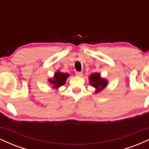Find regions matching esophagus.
I'll return each instance as SVG.
<instances>
[{"instance_id": "obj_1", "label": "esophagus", "mask_w": 149, "mask_h": 149, "mask_svg": "<svg viewBox=\"0 0 149 149\" xmlns=\"http://www.w3.org/2000/svg\"><path fill=\"white\" fill-rule=\"evenodd\" d=\"M76 75L77 76H80V77H82L83 75V72H76Z\"/></svg>"}]
</instances>
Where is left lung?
Segmentation results:
<instances>
[{
  "label": "left lung",
  "instance_id": "8db88e82",
  "mask_svg": "<svg viewBox=\"0 0 149 149\" xmlns=\"http://www.w3.org/2000/svg\"><path fill=\"white\" fill-rule=\"evenodd\" d=\"M89 80H90L89 81L90 84L96 89L95 90L96 93H99L102 90H103L108 85L107 80H106L105 78H102L99 73H92L89 77Z\"/></svg>",
  "mask_w": 149,
  "mask_h": 149
}]
</instances>
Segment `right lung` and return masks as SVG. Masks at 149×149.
<instances>
[{"label": "right lung", "mask_w": 149, "mask_h": 149, "mask_svg": "<svg viewBox=\"0 0 149 149\" xmlns=\"http://www.w3.org/2000/svg\"><path fill=\"white\" fill-rule=\"evenodd\" d=\"M69 75L68 73H61L59 71H57L54 73V77L48 80L49 83L52 85V88L54 89H58L61 86L64 85L66 83V79Z\"/></svg>", "instance_id": "add662e5"}]
</instances>
